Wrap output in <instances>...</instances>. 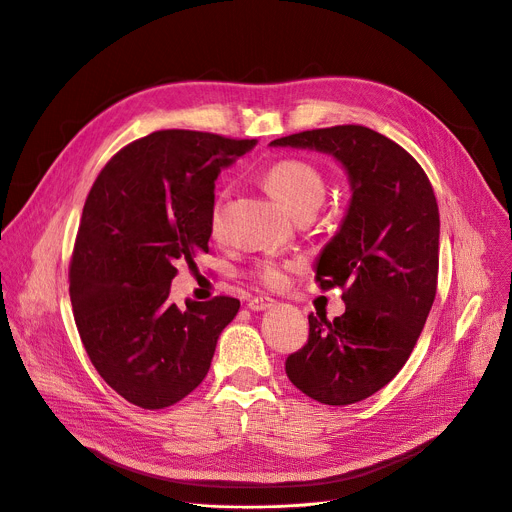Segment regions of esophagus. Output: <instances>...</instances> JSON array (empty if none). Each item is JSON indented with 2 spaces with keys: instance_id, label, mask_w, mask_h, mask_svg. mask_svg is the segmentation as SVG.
Returning <instances> with one entry per match:
<instances>
[{
  "instance_id": "esophagus-1",
  "label": "esophagus",
  "mask_w": 512,
  "mask_h": 512,
  "mask_svg": "<svg viewBox=\"0 0 512 512\" xmlns=\"http://www.w3.org/2000/svg\"><path fill=\"white\" fill-rule=\"evenodd\" d=\"M273 304H275V300H271V298H251V300L247 302V308L253 310V312H261V310L271 308Z\"/></svg>"
}]
</instances>
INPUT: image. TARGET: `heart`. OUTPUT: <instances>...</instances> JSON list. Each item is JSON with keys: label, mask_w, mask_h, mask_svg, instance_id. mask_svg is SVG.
Masks as SVG:
<instances>
[{"label": "heart", "mask_w": 512, "mask_h": 512, "mask_svg": "<svg viewBox=\"0 0 512 512\" xmlns=\"http://www.w3.org/2000/svg\"><path fill=\"white\" fill-rule=\"evenodd\" d=\"M265 185L292 214L306 208H318L324 198V179L320 171L302 159H284L271 165L265 173ZM226 192H220L212 204L210 226L216 230L222 220ZM253 275L265 286H280L284 280V265L275 261H263L255 267Z\"/></svg>", "instance_id": "b5f03b06"}]
</instances>
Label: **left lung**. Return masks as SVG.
<instances>
[{
    "label": "left lung",
    "mask_w": 512,
    "mask_h": 512,
    "mask_svg": "<svg viewBox=\"0 0 512 512\" xmlns=\"http://www.w3.org/2000/svg\"><path fill=\"white\" fill-rule=\"evenodd\" d=\"M269 145L327 153L347 171V214L316 261L322 290L345 288V312L333 322L308 316V343L286 359V374L312 400L355 404L394 380L433 306L439 273L433 185L400 145L359 124L306 130Z\"/></svg>",
    "instance_id": "left-lung-1"
}]
</instances>
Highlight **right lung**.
Here are the masks:
<instances>
[{"label": "right lung", "instance_id": "1", "mask_svg": "<svg viewBox=\"0 0 512 512\" xmlns=\"http://www.w3.org/2000/svg\"><path fill=\"white\" fill-rule=\"evenodd\" d=\"M257 141L159 130L118 151L89 190L69 267L81 343L124 400L159 410L206 378L237 298L169 304L175 263L208 253L214 181Z\"/></svg>", "mask_w": 512, "mask_h": 512}]
</instances>
